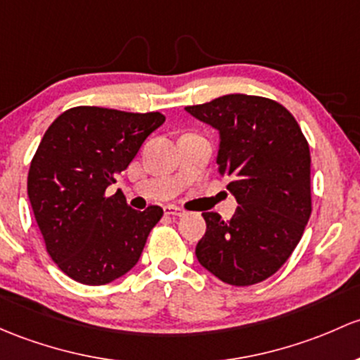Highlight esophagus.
<instances>
[{
  "label": "esophagus",
  "instance_id": "obj_1",
  "mask_svg": "<svg viewBox=\"0 0 360 360\" xmlns=\"http://www.w3.org/2000/svg\"><path fill=\"white\" fill-rule=\"evenodd\" d=\"M164 212H165V215H172V217H183L184 215V210L177 209V207H174V205H165Z\"/></svg>",
  "mask_w": 360,
  "mask_h": 360
}]
</instances>
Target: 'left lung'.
Returning <instances> with one entry per match:
<instances>
[{"label":"left lung","mask_w":360,"mask_h":360,"mask_svg":"<svg viewBox=\"0 0 360 360\" xmlns=\"http://www.w3.org/2000/svg\"><path fill=\"white\" fill-rule=\"evenodd\" d=\"M186 112L219 131V174L238 202L229 221L203 212L196 259L228 285L264 281L288 260L312 212L307 139L269 98L226 94Z\"/></svg>","instance_id":"left-lung-1"}]
</instances>
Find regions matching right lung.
Here are the masks:
<instances>
[{"mask_svg": "<svg viewBox=\"0 0 360 360\" xmlns=\"http://www.w3.org/2000/svg\"><path fill=\"white\" fill-rule=\"evenodd\" d=\"M164 122L160 112L75 107L44 132L30 162L27 195L46 252L74 281L107 285L138 264L164 210L138 212L120 190L105 191Z\"/></svg>", "mask_w": 360, "mask_h": 360, "instance_id": "add662e5", "label": "right lung"}]
</instances>
